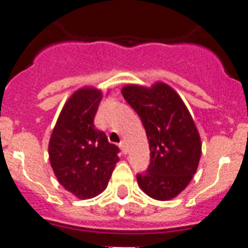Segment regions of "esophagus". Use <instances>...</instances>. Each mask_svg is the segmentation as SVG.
<instances>
[{
  "label": "esophagus",
  "instance_id": "esophagus-1",
  "mask_svg": "<svg viewBox=\"0 0 248 248\" xmlns=\"http://www.w3.org/2000/svg\"><path fill=\"white\" fill-rule=\"evenodd\" d=\"M120 148H121V151L124 152V155L127 153V144H126V141H124V140H122V141L120 143Z\"/></svg>",
  "mask_w": 248,
  "mask_h": 248
}]
</instances>
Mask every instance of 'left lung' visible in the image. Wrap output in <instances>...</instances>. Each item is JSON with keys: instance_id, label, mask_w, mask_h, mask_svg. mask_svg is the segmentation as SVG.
Instances as JSON below:
<instances>
[{"instance_id": "1", "label": "left lung", "mask_w": 248, "mask_h": 248, "mask_svg": "<svg viewBox=\"0 0 248 248\" xmlns=\"http://www.w3.org/2000/svg\"><path fill=\"white\" fill-rule=\"evenodd\" d=\"M124 100L143 122L151 151V163L138 173V184L145 194L169 201L183 192L196 173L201 158V138L181 97L169 85L152 87L127 85Z\"/></svg>"}]
</instances>
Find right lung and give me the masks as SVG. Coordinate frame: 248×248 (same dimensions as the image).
Segmentation results:
<instances>
[{
	"label": "right lung",
	"mask_w": 248,
	"mask_h": 248,
	"mask_svg": "<svg viewBox=\"0 0 248 248\" xmlns=\"http://www.w3.org/2000/svg\"><path fill=\"white\" fill-rule=\"evenodd\" d=\"M101 97L100 90L93 87L76 91L62 109L48 143L56 179L81 200L100 194L120 161L118 147L93 124Z\"/></svg>",
	"instance_id": "obj_1"
}]
</instances>
